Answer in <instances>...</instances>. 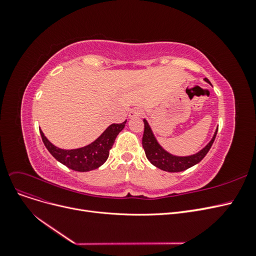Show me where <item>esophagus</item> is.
Masks as SVG:
<instances>
[{
  "label": "esophagus",
  "mask_w": 256,
  "mask_h": 256,
  "mask_svg": "<svg viewBox=\"0 0 256 256\" xmlns=\"http://www.w3.org/2000/svg\"><path fill=\"white\" fill-rule=\"evenodd\" d=\"M141 114H142V110L140 108H134V109H131L129 112V118H138V116H141Z\"/></svg>",
  "instance_id": "34e87169"
}]
</instances>
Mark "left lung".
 I'll return each mask as SVG.
<instances>
[{"instance_id":"8db88e82","label":"left lung","mask_w":256,"mask_h":256,"mask_svg":"<svg viewBox=\"0 0 256 256\" xmlns=\"http://www.w3.org/2000/svg\"><path fill=\"white\" fill-rule=\"evenodd\" d=\"M204 81L210 84V82H209L207 78H205ZM143 122H144V134L142 138V145L145 150L147 159L150 160V162L152 166L162 170V171L170 172V173L184 171V170L196 166L200 161H202V159L206 156L209 150H210V147L212 146L216 132H218V128H216L212 138V140L198 152L189 154V156H176V154H173L171 152H168V150H166L164 147L159 144L157 138L154 136L152 129L148 124V122H147V120L144 118Z\"/></svg>"}]
</instances>
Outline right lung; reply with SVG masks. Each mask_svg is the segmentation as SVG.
Here are the masks:
<instances>
[{
	"mask_svg": "<svg viewBox=\"0 0 256 256\" xmlns=\"http://www.w3.org/2000/svg\"><path fill=\"white\" fill-rule=\"evenodd\" d=\"M125 120L122 124H111L94 142L74 150H63L53 145L40 129L44 146L52 156L62 164L78 172H88L102 166L109 157L110 150L118 134L125 127Z\"/></svg>",
	"mask_w": 256,
	"mask_h": 256,
	"instance_id": "add662e5",
	"label": "right lung"
}]
</instances>
